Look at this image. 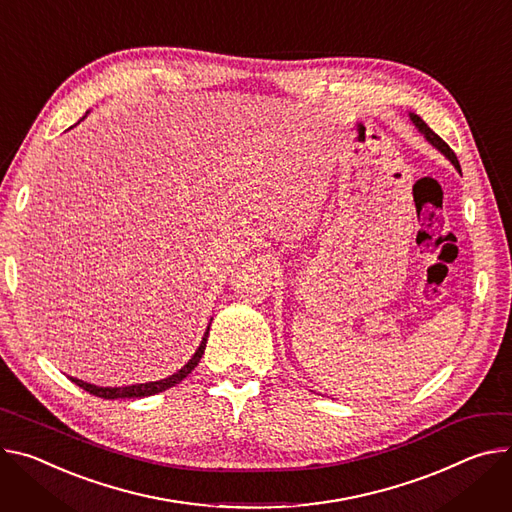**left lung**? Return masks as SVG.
Wrapping results in <instances>:
<instances>
[{"label": "left lung", "mask_w": 512, "mask_h": 512, "mask_svg": "<svg viewBox=\"0 0 512 512\" xmlns=\"http://www.w3.org/2000/svg\"><path fill=\"white\" fill-rule=\"evenodd\" d=\"M410 120L414 122V126L418 128V130H421L423 134H425V138H427V141L435 147V149H439L451 163H453V167L461 173V167H459V161H457V157H455V153L449 149V145L443 141V138L439 136V134H435L427 124H425V120L421 118V116H416V114H410Z\"/></svg>", "instance_id": "8db88e82"}]
</instances>
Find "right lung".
<instances>
[{
	"instance_id": "add662e5",
	"label": "right lung",
	"mask_w": 512,
	"mask_h": 512,
	"mask_svg": "<svg viewBox=\"0 0 512 512\" xmlns=\"http://www.w3.org/2000/svg\"><path fill=\"white\" fill-rule=\"evenodd\" d=\"M87 116V114H85ZM83 116V118H85ZM81 118V120H83ZM208 331L210 327L206 329L204 337H202V343L200 347L196 349V353L192 355V359L185 363L179 371H175L173 376L165 378V380H159V382H147V384H134V386H122V388H102V386H96V384H87L83 380H77V378H69L73 384H77L79 388H83L85 392L94 394V396H100V398H106V400H116V398H143V396H153V394H159V392H165L167 388L179 384L183 378H188V374H192V369L200 363L202 355H204V349H206V341H208Z\"/></svg>"
}]
</instances>
